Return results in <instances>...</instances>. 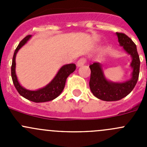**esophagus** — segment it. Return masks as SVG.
<instances>
[{"label": "esophagus", "mask_w": 147, "mask_h": 147, "mask_svg": "<svg viewBox=\"0 0 147 147\" xmlns=\"http://www.w3.org/2000/svg\"><path fill=\"white\" fill-rule=\"evenodd\" d=\"M85 63H86V59L84 58V57H82V58H80L78 62H77V66L78 67L82 66L83 65L85 64Z\"/></svg>", "instance_id": "1"}]
</instances>
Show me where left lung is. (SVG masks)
I'll return each mask as SVG.
<instances>
[{
    "label": "left lung",
    "mask_w": 147,
    "mask_h": 147,
    "mask_svg": "<svg viewBox=\"0 0 147 147\" xmlns=\"http://www.w3.org/2000/svg\"><path fill=\"white\" fill-rule=\"evenodd\" d=\"M119 45L131 56V67L133 71L131 78L124 82H112L107 80L104 75L100 63H94L90 65L91 69L90 87L92 94L103 101H117L128 95L137 84L139 75L140 60L135 43L127 35L116 32Z\"/></svg>",
    "instance_id": "obj_1"
}]
</instances>
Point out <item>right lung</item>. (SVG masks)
I'll use <instances>...</instances> for the list:
<instances>
[{
  "label": "right lung",
  "instance_id": "obj_1",
  "mask_svg": "<svg viewBox=\"0 0 147 147\" xmlns=\"http://www.w3.org/2000/svg\"><path fill=\"white\" fill-rule=\"evenodd\" d=\"M30 37L31 35H28L26 38H23L15 50L11 66V77L13 82L19 94L22 97H25L30 101L34 102H45L51 101L61 94L65 87L67 78L71 73H72L75 70L76 65L74 63L63 65L60 68V70L58 71L54 79L43 88L35 90V91H31V90L25 89L24 87L20 85L17 79V76H16V56L18 50L28 42Z\"/></svg>",
  "mask_w": 147,
  "mask_h": 147
}]
</instances>
